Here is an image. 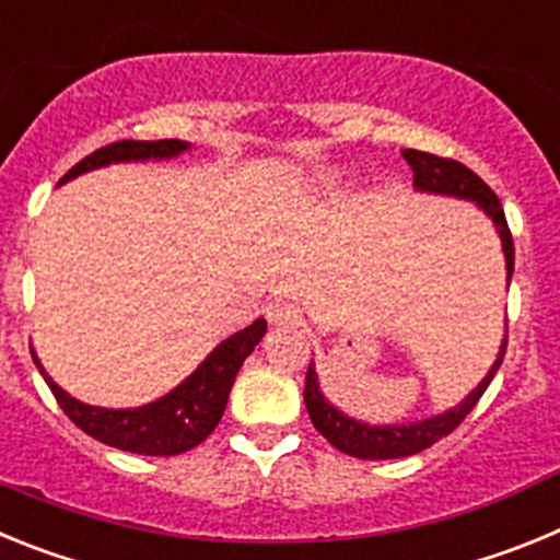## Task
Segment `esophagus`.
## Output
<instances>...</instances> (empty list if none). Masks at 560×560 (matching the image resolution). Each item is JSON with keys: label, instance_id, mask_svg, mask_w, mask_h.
<instances>
[{"label": "esophagus", "instance_id": "esophagus-1", "mask_svg": "<svg viewBox=\"0 0 560 560\" xmlns=\"http://www.w3.org/2000/svg\"><path fill=\"white\" fill-rule=\"evenodd\" d=\"M266 316H269L271 325H296L300 323V308L289 303V300H275L266 308Z\"/></svg>", "mask_w": 560, "mask_h": 560}]
</instances>
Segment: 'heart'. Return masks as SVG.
<instances>
[{
	"label": "heart",
	"instance_id": "heart-1",
	"mask_svg": "<svg viewBox=\"0 0 560 560\" xmlns=\"http://www.w3.org/2000/svg\"><path fill=\"white\" fill-rule=\"evenodd\" d=\"M336 182H339V176H336V173H328V176H323V185L325 187H334Z\"/></svg>",
	"mask_w": 560,
	"mask_h": 560
}]
</instances>
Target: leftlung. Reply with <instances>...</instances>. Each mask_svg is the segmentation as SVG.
I'll return each mask as SVG.
<instances>
[{
	"instance_id": "obj_1",
	"label": "left lung",
	"mask_w": 560,
	"mask_h": 560,
	"mask_svg": "<svg viewBox=\"0 0 560 560\" xmlns=\"http://www.w3.org/2000/svg\"><path fill=\"white\" fill-rule=\"evenodd\" d=\"M404 160L409 162L415 173V190L418 192H434V196H454V199L474 201L479 210L493 221L497 226V235L502 241L504 252V269H508V283L513 277V237L508 230V221H504V210L499 205L497 192L479 179L477 173L468 171L465 165L454 160H443V156H434L427 151H415L407 148ZM504 348H508V334L502 339V348H499L497 361L491 364L488 375L479 381L471 393L459 400L457 407L446 409V412L432 415V418L412 420V423H384V427H373V423H364V420H355L350 415H345L341 409H336L328 398L319 389V378H316L314 364L305 373V409L311 415V423L316 427V432L328 440L330 446H336L339 452L350 454V457L359 459H395V457H409V454H418L423 448L434 446L438 440H443L446 434H452L454 429L465 420V415L477 407V400L482 398V393L488 389V384L497 375L499 364L504 359Z\"/></svg>"
}]
</instances>
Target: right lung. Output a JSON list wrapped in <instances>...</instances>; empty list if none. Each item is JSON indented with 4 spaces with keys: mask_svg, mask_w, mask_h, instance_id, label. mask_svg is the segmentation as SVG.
Masks as SVG:
<instances>
[{
    "mask_svg": "<svg viewBox=\"0 0 560 560\" xmlns=\"http://www.w3.org/2000/svg\"><path fill=\"white\" fill-rule=\"evenodd\" d=\"M185 151H190V142L185 140L112 142V145L89 153L86 160L78 162L58 185L75 179L81 173L97 171V167L120 165V162L176 160ZM264 336L266 319H255L249 328L237 330L230 339L221 341L219 348L212 350L199 368L182 381L179 387H173L171 393L151 400L145 407L133 409H106L83 404V400L63 393L56 381L49 378L47 370L38 361L36 350H33V361H36L38 373L44 375V381L49 384V389H52L56 400L67 412V418L78 429H83L89 438L101 440L106 446L120 448V452L145 454V457H173V454L196 448L201 440H207L212 429L219 427L237 370H241L246 355L255 350V345Z\"/></svg>",
    "mask_w": 560,
    "mask_h": 560,
    "instance_id": "right-lung-1",
    "label": "right lung"
}]
</instances>
